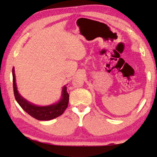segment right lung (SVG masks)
Listing matches in <instances>:
<instances>
[{
    "label": "right lung",
    "instance_id": "obj_1",
    "mask_svg": "<svg viewBox=\"0 0 157 157\" xmlns=\"http://www.w3.org/2000/svg\"><path fill=\"white\" fill-rule=\"evenodd\" d=\"M13 92L16 101L26 113H29L32 117L38 120H50L56 118L62 115L67 108L69 101V94L67 92V87L64 86L62 89V98L56 104L49 105V106H37L30 103L25 98H23L17 90L15 78L14 67L13 68Z\"/></svg>",
    "mask_w": 157,
    "mask_h": 157
}]
</instances>
